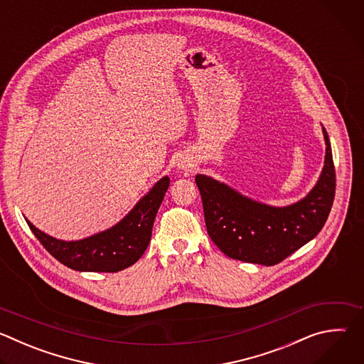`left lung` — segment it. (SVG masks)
<instances>
[{
	"instance_id": "1",
	"label": "left lung",
	"mask_w": 364,
	"mask_h": 364,
	"mask_svg": "<svg viewBox=\"0 0 364 364\" xmlns=\"http://www.w3.org/2000/svg\"><path fill=\"white\" fill-rule=\"evenodd\" d=\"M323 134L327 151L321 177L305 198L287 207L253 201L223 183L196 176L207 233L226 256L272 267L318 235L336 194V168L326 128Z\"/></svg>"
}]
</instances>
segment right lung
<instances>
[{
	"instance_id": "1",
	"label": "right lung",
	"mask_w": 364,
	"mask_h": 364,
	"mask_svg": "<svg viewBox=\"0 0 364 364\" xmlns=\"http://www.w3.org/2000/svg\"><path fill=\"white\" fill-rule=\"evenodd\" d=\"M168 186L170 178H161L117 226L83 240H59L43 233L28 220L27 225L43 247L68 268L85 272H118L134 265L148 247L154 219Z\"/></svg>"
}]
</instances>
